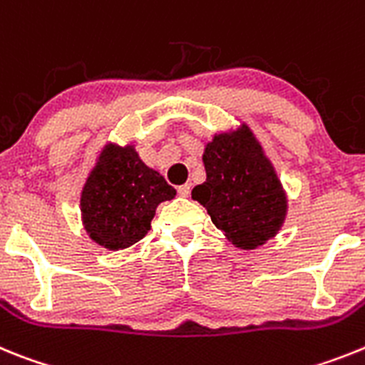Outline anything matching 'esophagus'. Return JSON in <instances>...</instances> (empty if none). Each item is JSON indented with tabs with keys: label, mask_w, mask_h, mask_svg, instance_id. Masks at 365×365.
Masks as SVG:
<instances>
[{
	"label": "esophagus",
	"mask_w": 365,
	"mask_h": 365,
	"mask_svg": "<svg viewBox=\"0 0 365 365\" xmlns=\"http://www.w3.org/2000/svg\"><path fill=\"white\" fill-rule=\"evenodd\" d=\"M178 195L180 196H189V195H191V185H189V183H185V185H180L178 187Z\"/></svg>",
	"instance_id": "1"
}]
</instances>
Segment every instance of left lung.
Here are the masks:
<instances>
[{
    "label": "left lung",
    "mask_w": 365,
    "mask_h": 365,
    "mask_svg": "<svg viewBox=\"0 0 365 365\" xmlns=\"http://www.w3.org/2000/svg\"><path fill=\"white\" fill-rule=\"evenodd\" d=\"M202 161L207 178L191 196L226 239L240 250L274 239L287 218V192L250 126L215 134Z\"/></svg>",
    "instance_id": "8db88e82"
}]
</instances>
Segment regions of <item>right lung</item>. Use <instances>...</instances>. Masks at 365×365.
Masks as SVG:
<instances>
[{"label":"right lung","mask_w":365,"mask_h":365,"mask_svg":"<svg viewBox=\"0 0 365 365\" xmlns=\"http://www.w3.org/2000/svg\"><path fill=\"white\" fill-rule=\"evenodd\" d=\"M174 196V187L143 163L134 145L106 143L82 187V226L103 248L125 250L147 235L158 205Z\"/></svg>","instance_id":"1"}]
</instances>
